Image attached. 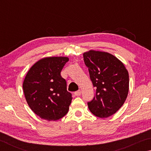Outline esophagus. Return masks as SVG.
<instances>
[{
    "label": "esophagus",
    "instance_id": "esophagus-1",
    "mask_svg": "<svg viewBox=\"0 0 151 151\" xmlns=\"http://www.w3.org/2000/svg\"><path fill=\"white\" fill-rule=\"evenodd\" d=\"M81 90H78L77 91H76L75 93V95L76 96H81Z\"/></svg>",
    "mask_w": 151,
    "mask_h": 151
}]
</instances>
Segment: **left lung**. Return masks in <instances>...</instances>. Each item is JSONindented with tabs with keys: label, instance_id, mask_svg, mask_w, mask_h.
I'll return each instance as SVG.
<instances>
[{
	"label": "left lung",
	"instance_id": "1",
	"mask_svg": "<svg viewBox=\"0 0 151 151\" xmlns=\"http://www.w3.org/2000/svg\"><path fill=\"white\" fill-rule=\"evenodd\" d=\"M95 96L88 103L94 115L107 118L123 105L129 90V73L124 64L106 52L90 50L83 53Z\"/></svg>",
	"mask_w": 151,
	"mask_h": 151
}]
</instances>
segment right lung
<instances>
[{"label": "right lung", "instance_id": "right-lung-1", "mask_svg": "<svg viewBox=\"0 0 151 151\" xmlns=\"http://www.w3.org/2000/svg\"><path fill=\"white\" fill-rule=\"evenodd\" d=\"M69 58L45 57L37 61L28 71L22 85L25 99L32 111L48 121L66 115L72 101L66 90V82L60 72Z\"/></svg>", "mask_w": 151, "mask_h": 151}]
</instances>
